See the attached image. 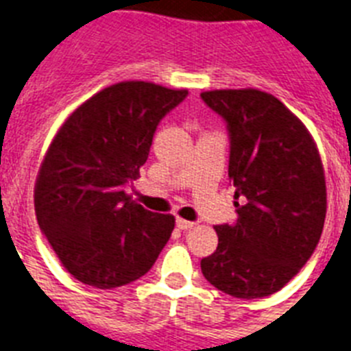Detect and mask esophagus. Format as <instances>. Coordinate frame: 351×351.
<instances>
[{
  "mask_svg": "<svg viewBox=\"0 0 351 351\" xmlns=\"http://www.w3.org/2000/svg\"><path fill=\"white\" fill-rule=\"evenodd\" d=\"M195 221H189V220H184V218H176V227H178V229H184V230H187V229H193V227H195Z\"/></svg>",
  "mask_w": 351,
  "mask_h": 351,
  "instance_id": "34e87169",
  "label": "esophagus"
}]
</instances>
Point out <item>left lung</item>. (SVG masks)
Instances as JSON below:
<instances>
[{"label":"left lung","mask_w":351,"mask_h":351,"mask_svg":"<svg viewBox=\"0 0 351 351\" xmlns=\"http://www.w3.org/2000/svg\"><path fill=\"white\" fill-rule=\"evenodd\" d=\"M202 99L227 122L229 178L238 221L218 225L202 259L213 287L240 299L281 290L314 254L326 218L321 155L303 122L256 88L213 90Z\"/></svg>","instance_id":"left-lung-1"}]
</instances>
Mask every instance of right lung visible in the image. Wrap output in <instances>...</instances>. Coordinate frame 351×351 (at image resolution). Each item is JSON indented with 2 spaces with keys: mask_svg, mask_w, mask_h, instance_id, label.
I'll return each mask as SVG.
<instances>
[{
  "mask_svg": "<svg viewBox=\"0 0 351 351\" xmlns=\"http://www.w3.org/2000/svg\"><path fill=\"white\" fill-rule=\"evenodd\" d=\"M185 97L155 82H117L82 102L48 146L34 187L37 223L81 283H131L169 240L175 216L135 204L126 184L146 164L158 122Z\"/></svg>",
  "mask_w": 351,
  "mask_h": 351,
  "instance_id": "right-lung-1",
  "label": "right lung"
}]
</instances>
